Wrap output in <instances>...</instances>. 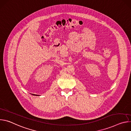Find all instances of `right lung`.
I'll list each match as a JSON object with an SVG mask.
<instances>
[{"instance_id":"add662e5","label":"right lung","mask_w":131,"mask_h":131,"mask_svg":"<svg viewBox=\"0 0 131 131\" xmlns=\"http://www.w3.org/2000/svg\"><path fill=\"white\" fill-rule=\"evenodd\" d=\"M32 95H35V94H32Z\"/></svg>"}]
</instances>
